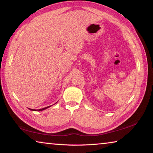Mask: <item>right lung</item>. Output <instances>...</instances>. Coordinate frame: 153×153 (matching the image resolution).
I'll list each match as a JSON object with an SVG mask.
<instances>
[{
  "label": "right lung",
  "instance_id": "1",
  "mask_svg": "<svg viewBox=\"0 0 153 153\" xmlns=\"http://www.w3.org/2000/svg\"><path fill=\"white\" fill-rule=\"evenodd\" d=\"M49 107H51V106H48V107H45V108H40V109H38V111H43V110H45V109H46V108H48ZM29 109H30V110H32V111H35V110H33V109H31V108H29Z\"/></svg>",
  "mask_w": 153,
  "mask_h": 153
}]
</instances>
